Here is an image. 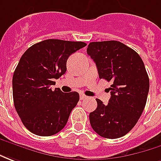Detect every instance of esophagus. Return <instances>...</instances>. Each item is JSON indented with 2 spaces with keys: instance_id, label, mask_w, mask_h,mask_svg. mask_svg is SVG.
<instances>
[{
  "instance_id": "34e87169",
  "label": "esophagus",
  "mask_w": 161,
  "mask_h": 161,
  "mask_svg": "<svg viewBox=\"0 0 161 161\" xmlns=\"http://www.w3.org/2000/svg\"><path fill=\"white\" fill-rule=\"evenodd\" d=\"M80 100H85L86 98V96L85 94H83V93H80Z\"/></svg>"
}]
</instances>
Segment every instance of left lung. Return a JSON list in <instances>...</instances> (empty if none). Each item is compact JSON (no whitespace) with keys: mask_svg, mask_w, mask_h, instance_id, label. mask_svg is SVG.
<instances>
[{"mask_svg":"<svg viewBox=\"0 0 161 161\" xmlns=\"http://www.w3.org/2000/svg\"><path fill=\"white\" fill-rule=\"evenodd\" d=\"M86 53L96 64L99 77L112 81L107 105L96 99L90 124L101 137L117 139L136 125L147 103L149 78L135 51L117 41L90 42Z\"/></svg>","mask_w":161,"mask_h":161,"instance_id":"left-lung-1","label":"left lung"}]
</instances>
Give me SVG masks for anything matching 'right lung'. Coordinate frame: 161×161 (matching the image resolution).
<instances>
[{"label":"right lung","instance_id":"1","mask_svg":"<svg viewBox=\"0 0 161 161\" xmlns=\"http://www.w3.org/2000/svg\"><path fill=\"white\" fill-rule=\"evenodd\" d=\"M86 46L82 42L49 39L33 45L22 54L13 75L14 104L31 133L51 136L64 128L80 95L58 88L53 91L51 86L67 71L68 57Z\"/></svg>","mask_w":161,"mask_h":161}]
</instances>
